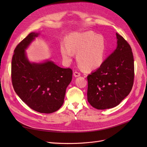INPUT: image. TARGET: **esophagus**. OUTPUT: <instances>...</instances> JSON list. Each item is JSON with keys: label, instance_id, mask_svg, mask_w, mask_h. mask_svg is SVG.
Masks as SVG:
<instances>
[{"label": "esophagus", "instance_id": "esophagus-1", "mask_svg": "<svg viewBox=\"0 0 147 147\" xmlns=\"http://www.w3.org/2000/svg\"><path fill=\"white\" fill-rule=\"evenodd\" d=\"M80 72H78V71H74V76H75V77H79V76H80Z\"/></svg>", "mask_w": 147, "mask_h": 147}]
</instances>
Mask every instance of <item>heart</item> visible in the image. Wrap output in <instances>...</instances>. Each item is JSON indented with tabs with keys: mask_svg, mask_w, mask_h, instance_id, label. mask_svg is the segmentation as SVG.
Here are the masks:
<instances>
[{
	"mask_svg": "<svg viewBox=\"0 0 147 147\" xmlns=\"http://www.w3.org/2000/svg\"><path fill=\"white\" fill-rule=\"evenodd\" d=\"M61 52L66 62L71 60L74 52H78L77 59L80 65L86 70H92L102 64L106 43L103 36L90 31L74 33L68 36V43H61Z\"/></svg>",
	"mask_w": 147,
	"mask_h": 147,
	"instance_id": "obj_1",
	"label": "heart"
}]
</instances>
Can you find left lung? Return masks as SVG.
I'll use <instances>...</instances> for the list:
<instances>
[{"label": "left lung", "mask_w": 147, "mask_h": 147, "mask_svg": "<svg viewBox=\"0 0 147 147\" xmlns=\"http://www.w3.org/2000/svg\"><path fill=\"white\" fill-rule=\"evenodd\" d=\"M117 46L96 71L88 75V101L98 110L118 105L132 89L134 60L130 45L116 33Z\"/></svg>", "instance_id": "1"}]
</instances>
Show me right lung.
Masks as SVG:
<instances>
[{
	"mask_svg": "<svg viewBox=\"0 0 147 147\" xmlns=\"http://www.w3.org/2000/svg\"><path fill=\"white\" fill-rule=\"evenodd\" d=\"M38 34L30 33L15 48L11 64L12 83L15 92L30 109L49 114L63 105L73 71L61 68L52 61L30 63L25 49Z\"/></svg>",
	"mask_w": 147,
	"mask_h": 147,
	"instance_id": "add662e5",
	"label": "right lung"
}]
</instances>
